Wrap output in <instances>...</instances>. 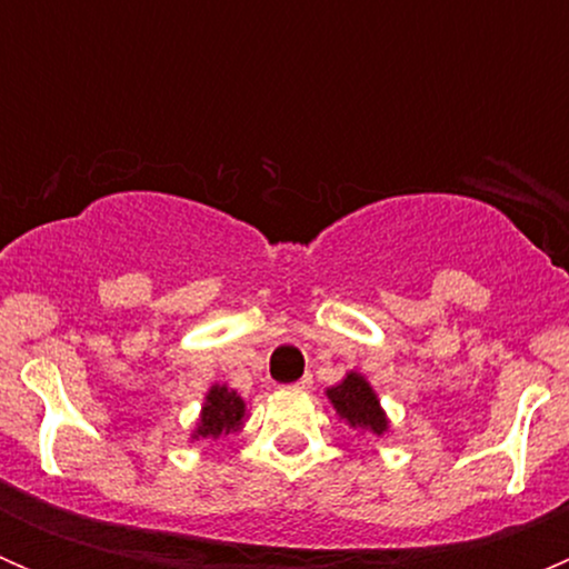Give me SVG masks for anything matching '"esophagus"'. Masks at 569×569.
<instances>
[{
	"mask_svg": "<svg viewBox=\"0 0 569 569\" xmlns=\"http://www.w3.org/2000/svg\"><path fill=\"white\" fill-rule=\"evenodd\" d=\"M311 386H313V377L306 375L300 382H295V386H291V388H295V391H308V388H311Z\"/></svg>",
	"mask_w": 569,
	"mask_h": 569,
	"instance_id": "1",
	"label": "esophagus"
}]
</instances>
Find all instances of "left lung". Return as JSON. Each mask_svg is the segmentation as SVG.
I'll use <instances>...</instances> for the list:
<instances>
[{
  "label": "left lung",
  "instance_id": "obj_1",
  "mask_svg": "<svg viewBox=\"0 0 569 569\" xmlns=\"http://www.w3.org/2000/svg\"><path fill=\"white\" fill-rule=\"evenodd\" d=\"M325 396L336 410L338 421H343L358 435L386 438L391 432V418L382 410L380 396L360 371H347L336 386L327 388Z\"/></svg>",
  "mask_w": 569,
  "mask_h": 569
}]
</instances>
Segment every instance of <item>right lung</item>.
<instances>
[{
	"label": "right lung",
	"instance_id": "1",
	"mask_svg": "<svg viewBox=\"0 0 569 569\" xmlns=\"http://www.w3.org/2000/svg\"><path fill=\"white\" fill-rule=\"evenodd\" d=\"M248 405L244 399L233 391L226 382H214L203 396V407L194 421L192 432H189V443L194 440H220L228 435H239L248 421Z\"/></svg>",
	"mask_w": 569,
	"mask_h": 569
}]
</instances>
